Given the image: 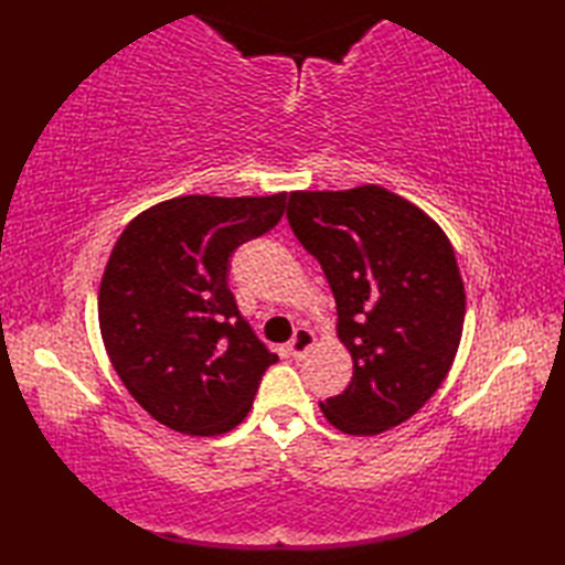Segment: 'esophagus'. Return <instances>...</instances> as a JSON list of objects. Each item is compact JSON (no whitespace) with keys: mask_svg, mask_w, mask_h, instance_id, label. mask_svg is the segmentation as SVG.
Instances as JSON below:
<instances>
[{"mask_svg":"<svg viewBox=\"0 0 565 565\" xmlns=\"http://www.w3.org/2000/svg\"><path fill=\"white\" fill-rule=\"evenodd\" d=\"M313 344H316V334L308 328H298L289 342V350H291L294 359H303L310 350H313Z\"/></svg>","mask_w":565,"mask_h":565,"instance_id":"esophagus-1","label":"esophagus"}]
</instances>
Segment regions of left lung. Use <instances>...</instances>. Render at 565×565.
I'll list each match as a JSON object with an SVG mask.
<instances>
[{"mask_svg":"<svg viewBox=\"0 0 565 565\" xmlns=\"http://www.w3.org/2000/svg\"><path fill=\"white\" fill-rule=\"evenodd\" d=\"M286 218L328 276L354 364L322 415L356 437L398 427L435 395L461 342L466 291L449 237L376 184L291 191Z\"/></svg>","mask_w":565,"mask_h":565,"instance_id":"8db88e82","label":"left lung"}]
</instances>
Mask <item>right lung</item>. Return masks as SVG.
Segmentation results:
<instances>
[{
	"label": "right lung",
	"instance_id": "add662e5",
	"mask_svg": "<svg viewBox=\"0 0 565 565\" xmlns=\"http://www.w3.org/2000/svg\"><path fill=\"white\" fill-rule=\"evenodd\" d=\"M286 194L177 196L126 225L99 286V328L118 379L160 425L215 437L247 417L279 356L243 320L227 259L281 221Z\"/></svg>",
	"mask_w": 565,
	"mask_h": 565
}]
</instances>
